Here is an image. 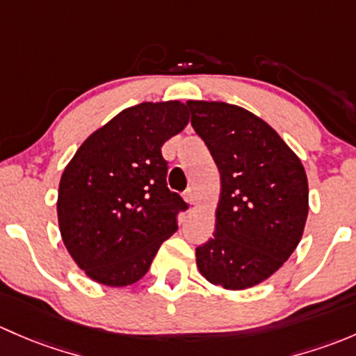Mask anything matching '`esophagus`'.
Wrapping results in <instances>:
<instances>
[{"label": "esophagus", "mask_w": 356, "mask_h": 356, "mask_svg": "<svg viewBox=\"0 0 356 356\" xmlns=\"http://www.w3.org/2000/svg\"><path fill=\"white\" fill-rule=\"evenodd\" d=\"M183 199H185L186 202H188V204H193V202H195V193H193V190H192V188L186 190V192L183 193Z\"/></svg>", "instance_id": "esophagus-1"}]
</instances>
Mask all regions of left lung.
Instances as JSON below:
<instances>
[{
  "label": "left lung",
  "mask_w": 356,
  "mask_h": 356,
  "mask_svg": "<svg viewBox=\"0 0 356 356\" xmlns=\"http://www.w3.org/2000/svg\"><path fill=\"white\" fill-rule=\"evenodd\" d=\"M186 106L221 175L216 232L195 248L197 267L218 286H255L302 240L309 214L303 164L274 128L247 109L205 101Z\"/></svg>",
  "instance_id": "1"
}]
</instances>
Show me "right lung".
<instances>
[{"label": "right lung", "mask_w": 356, "mask_h": 356, "mask_svg": "<svg viewBox=\"0 0 356 356\" xmlns=\"http://www.w3.org/2000/svg\"><path fill=\"white\" fill-rule=\"evenodd\" d=\"M188 123L179 101L142 102L94 131L65 168L58 222L76 266L106 286L137 283L188 204L168 188L161 147Z\"/></svg>", "instance_id": "add662e5"}]
</instances>
